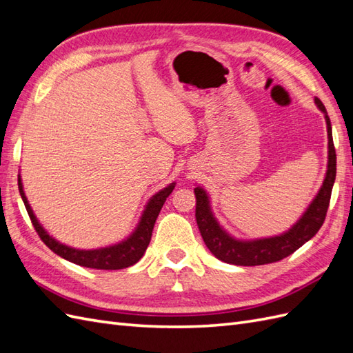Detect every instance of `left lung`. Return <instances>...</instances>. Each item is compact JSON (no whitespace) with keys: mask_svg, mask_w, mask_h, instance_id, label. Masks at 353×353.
<instances>
[{"mask_svg":"<svg viewBox=\"0 0 353 353\" xmlns=\"http://www.w3.org/2000/svg\"><path fill=\"white\" fill-rule=\"evenodd\" d=\"M318 109L324 113L327 122L328 135V165L324 183L319 188L318 194L312 200L294 225L280 234V236L256 240H237L223 230L216 218L213 216L210 209L209 196L201 187L194 188L196 194V221L208 249L222 262L240 265V266H256L272 263L287 258L288 254L296 252L299 248L311 240L318 230L323 227L327 209L330 205L331 190L336 179V150L333 143V132H331V122L327 114L324 104L319 99H315Z\"/></svg>","mask_w":353,"mask_h":353,"instance_id":"obj_1","label":"left lung"}]
</instances>
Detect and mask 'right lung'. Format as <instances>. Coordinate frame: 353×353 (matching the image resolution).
Here are the masks:
<instances>
[{"instance_id": "1", "label": "right lung", "mask_w": 353, "mask_h": 353, "mask_svg": "<svg viewBox=\"0 0 353 353\" xmlns=\"http://www.w3.org/2000/svg\"><path fill=\"white\" fill-rule=\"evenodd\" d=\"M174 188H175V183L169 184L168 187L160 190L159 193H156L150 200H148L135 231L126 240L109 245V248L81 250V249H73L70 245L59 243L56 239H52L44 228H42V225L35 216L34 210H32V208L29 206V201L23 191L22 179H20V175H19L20 196H22L25 208L32 221V225H34V228L37 230L39 239L44 241L46 245H48V248L56 254L61 256L63 259L85 266V268H94V270H123V268H128V266L137 263L143 258L147 245L152 240L153 227L160 213V209H162L168 196L172 193Z\"/></svg>"}]
</instances>
